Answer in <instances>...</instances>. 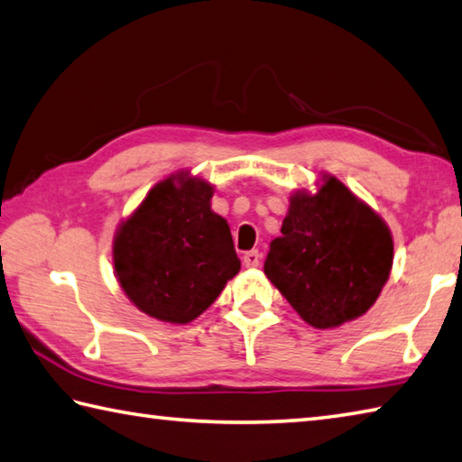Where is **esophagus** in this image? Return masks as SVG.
<instances>
[{"mask_svg": "<svg viewBox=\"0 0 462 462\" xmlns=\"http://www.w3.org/2000/svg\"><path fill=\"white\" fill-rule=\"evenodd\" d=\"M259 261H261V254L257 249H251L245 255H243V263H245V267H257Z\"/></svg>", "mask_w": 462, "mask_h": 462, "instance_id": "1", "label": "esophagus"}]
</instances>
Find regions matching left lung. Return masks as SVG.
<instances>
[{"label":"left lung","instance_id":"obj_1","mask_svg":"<svg viewBox=\"0 0 462 462\" xmlns=\"http://www.w3.org/2000/svg\"><path fill=\"white\" fill-rule=\"evenodd\" d=\"M386 223L336 177L316 195L290 199L282 237L269 245L263 272L310 326H342L366 313L393 269Z\"/></svg>","mask_w":462,"mask_h":462}]
</instances>
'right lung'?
<instances>
[{
  "label": "right lung",
  "mask_w": 462,
  "mask_h": 462,
  "mask_svg": "<svg viewBox=\"0 0 462 462\" xmlns=\"http://www.w3.org/2000/svg\"><path fill=\"white\" fill-rule=\"evenodd\" d=\"M213 187L179 172L154 185L115 237V269L146 316L189 324L239 273L231 229L211 211Z\"/></svg>",
  "instance_id": "right-lung-1"
}]
</instances>
